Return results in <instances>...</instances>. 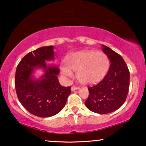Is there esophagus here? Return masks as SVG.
<instances>
[{
  "label": "esophagus",
  "instance_id": "esophagus-1",
  "mask_svg": "<svg viewBox=\"0 0 146 146\" xmlns=\"http://www.w3.org/2000/svg\"><path fill=\"white\" fill-rule=\"evenodd\" d=\"M79 89V87H77V86H72L71 88V90L72 91H75V90H77Z\"/></svg>",
  "mask_w": 146,
  "mask_h": 146
}]
</instances>
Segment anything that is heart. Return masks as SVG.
<instances>
[{
    "label": "heart",
    "mask_w": 146,
    "mask_h": 146,
    "mask_svg": "<svg viewBox=\"0 0 146 146\" xmlns=\"http://www.w3.org/2000/svg\"><path fill=\"white\" fill-rule=\"evenodd\" d=\"M65 66H62V73L66 77L72 78L71 70L77 72L80 82L91 84L101 80L108 71L110 60L102 52L86 50L78 52L70 55L65 60Z\"/></svg>",
    "instance_id": "obj_1"
}]
</instances>
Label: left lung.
I'll return each mask as SVG.
<instances>
[{"label":"left lung","mask_w":146,"mask_h":146,"mask_svg":"<svg viewBox=\"0 0 146 146\" xmlns=\"http://www.w3.org/2000/svg\"><path fill=\"white\" fill-rule=\"evenodd\" d=\"M111 64L107 74L97 84L88 87L85 105L93 112L105 114L115 111L125 102L129 87V72L122 57L102 45Z\"/></svg>","instance_id":"8db88e82"}]
</instances>
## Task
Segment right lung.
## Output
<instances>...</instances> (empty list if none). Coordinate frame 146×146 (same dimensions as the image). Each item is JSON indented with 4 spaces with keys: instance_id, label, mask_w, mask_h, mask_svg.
Segmentation results:
<instances>
[{
    "instance_id": "obj_1",
    "label": "right lung",
    "mask_w": 146,
    "mask_h": 146,
    "mask_svg": "<svg viewBox=\"0 0 146 146\" xmlns=\"http://www.w3.org/2000/svg\"><path fill=\"white\" fill-rule=\"evenodd\" d=\"M53 49L54 46H48L31 52L21 60L16 70L15 84L20 102L32 114L41 117L60 112L71 93L70 86L60 84L57 77L58 68L46 63L54 59ZM36 68L45 70L38 79L32 76Z\"/></svg>"
}]
</instances>
